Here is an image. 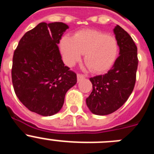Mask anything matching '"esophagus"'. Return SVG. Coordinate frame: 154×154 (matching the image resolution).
Listing matches in <instances>:
<instances>
[{
  "label": "esophagus",
  "mask_w": 154,
  "mask_h": 154,
  "mask_svg": "<svg viewBox=\"0 0 154 154\" xmlns=\"http://www.w3.org/2000/svg\"><path fill=\"white\" fill-rule=\"evenodd\" d=\"M85 76L84 75H82V74H78L77 75V80H78V82H80L81 80H82L83 79H85Z\"/></svg>",
  "instance_id": "obj_1"
}]
</instances>
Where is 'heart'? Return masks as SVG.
Returning <instances> with one entry per match:
<instances>
[{
    "mask_svg": "<svg viewBox=\"0 0 154 154\" xmlns=\"http://www.w3.org/2000/svg\"><path fill=\"white\" fill-rule=\"evenodd\" d=\"M61 51L69 66L81 59L93 72H103L112 67L118 55L117 41L112 35L96 30H83L73 38L65 36L61 41Z\"/></svg>",
    "mask_w": 154,
    "mask_h": 154,
    "instance_id": "obj_1",
    "label": "heart"
}]
</instances>
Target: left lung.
Instances as JSON below:
<instances>
[{
  "instance_id": "obj_1",
  "label": "left lung",
  "mask_w": 154,
  "mask_h": 154,
  "mask_svg": "<svg viewBox=\"0 0 154 154\" xmlns=\"http://www.w3.org/2000/svg\"><path fill=\"white\" fill-rule=\"evenodd\" d=\"M119 48V57L105 75L90 78L92 91L86 99L91 112L105 116L115 112L126 102L136 82L137 48L130 35L116 25L113 29Z\"/></svg>"
}]
</instances>
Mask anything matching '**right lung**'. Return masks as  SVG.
I'll use <instances>...</instances> for the list:
<instances>
[{
  "mask_svg": "<svg viewBox=\"0 0 154 154\" xmlns=\"http://www.w3.org/2000/svg\"><path fill=\"white\" fill-rule=\"evenodd\" d=\"M69 28L62 22H42L21 38L14 52L11 77L16 96L30 111L48 116L63 106L67 91L77 82L58 49Z\"/></svg>",
  "mask_w": 154,
  "mask_h": 154,
  "instance_id": "1",
  "label": "right lung"
}]
</instances>
